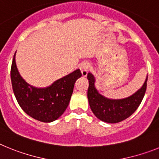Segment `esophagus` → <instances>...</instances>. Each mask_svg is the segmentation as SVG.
<instances>
[{
  "label": "esophagus",
  "instance_id": "obj_1",
  "mask_svg": "<svg viewBox=\"0 0 159 159\" xmlns=\"http://www.w3.org/2000/svg\"><path fill=\"white\" fill-rule=\"evenodd\" d=\"M89 64L87 62H83L81 63V66H80V70L81 71V74L83 77H86L87 76V73L89 70Z\"/></svg>",
  "mask_w": 159,
  "mask_h": 159
}]
</instances>
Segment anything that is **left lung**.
<instances>
[{"label": "left lung", "mask_w": 159, "mask_h": 159, "mask_svg": "<svg viewBox=\"0 0 159 159\" xmlns=\"http://www.w3.org/2000/svg\"><path fill=\"white\" fill-rule=\"evenodd\" d=\"M87 78L89 80L87 97L91 110L98 119L108 123H117L129 118L137 110L144 98L148 78L146 77L143 87L132 96L118 100L108 99L101 95L95 88L94 78L90 73L88 74Z\"/></svg>", "instance_id": "1"}]
</instances>
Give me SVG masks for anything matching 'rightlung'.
Wrapping results in <instances>:
<instances>
[{"instance_id":"obj_1","label":"right lung","mask_w":159,"mask_h":159,"mask_svg":"<svg viewBox=\"0 0 159 159\" xmlns=\"http://www.w3.org/2000/svg\"><path fill=\"white\" fill-rule=\"evenodd\" d=\"M11 81L16 99L26 114L36 120L51 122L62 115L71 98L74 83L81 76L77 70L53 85L38 89L29 85L20 77L15 62V54L11 66Z\"/></svg>"}]
</instances>
